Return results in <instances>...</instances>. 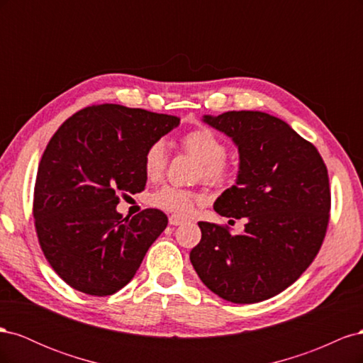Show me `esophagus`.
I'll return each mask as SVG.
<instances>
[{"label":"esophagus","mask_w":363,"mask_h":363,"mask_svg":"<svg viewBox=\"0 0 363 363\" xmlns=\"http://www.w3.org/2000/svg\"><path fill=\"white\" fill-rule=\"evenodd\" d=\"M184 223H186V219L182 218V216H179V215H171V216H169V224H171V225H182V224H184Z\"/></svg>","instance_id":"1"}]
</instances>
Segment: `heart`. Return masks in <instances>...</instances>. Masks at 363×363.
<instances>
[{
  "instance_id": "1",
  "label": "heart",
  "mask_w": 363,
  "mask_h": 363,
  "mask_svg": "<svg viewBox=\"0 0 363 363\" xmlns=\"http://www.w3.org/2000/svg\"><path fill=\"white\" fill-rule=\"evenodd\" d=\"M182 147L201 162L203 175L207 182L221 184L233 174V163L225 157V142L213 130L200 127L182 138ZM167 167V147L162 140H156L148 147L144 157V169L150 179H157ZM201 200V195L177 188V186H163L151 195V204L164 212L188 215L194 211L195 204Z\"/></svg>"
}]
</instances>
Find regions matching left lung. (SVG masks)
<instances>
[{
    "mask_svg": "<svg viewBox=\"0 0 363 363\" xmlns=\"http://www.w3.org/2000/svg\"><path fill=\"white\" fill-rule=\"evenodd\" d=\"M203 123L233 140L239 171L218 196L215 212L247 218L244 233L199 223L200 244L191 263L206 286L221 298L251 304L280 294L313 262L325 236L330 186L318 150L265 112L204 115Z\"/></svg>",
    "mask_w": 363,
    "mask_h": 363,
    "instance_id": "1",
    "label": "left lung"
}]
</instances>
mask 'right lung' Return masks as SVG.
I'll return each instance as SVG.
<instances>
[{"label": "right lung", "instance_id": "add662e5", "mask_svg": "<svg viewBox=\"0 0 363 363\" xmlns=\"http://www.w3.org/2000/svg\"><path fill=\"white\" fill-rule=\"evenodd\" d=\"M177 116L119 104L86 107L54 133L40 159L33 215L40 248L71 288L96 296L135 277L168 225L157 208L123 218L121 195L145 189L148 147Z\"/></svg>", "mask_w": 363, "mask_h": 363}]
</instances>
